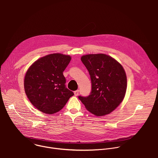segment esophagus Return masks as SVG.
<instances>
[{
  "label": "esophagus",
  "instance_id": "esophagus-1",
  "mask_svg": "<svg viewBox=\"0 0 158 158\" xmlns=\"http://www.w3.org/2000/svg\"><path fill=\"white\" fill-rule=\"evenodd\" d=\"M79 90H77V91H74V95H75L76 96H77L79 94Z\"/></svg>",
  "mask_w": 158,
  "mask_h": 158
}]
</instances>
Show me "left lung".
Returning a JSON list of instances; mask_svg holds the SVG:
<instances>
[{
	"instance_id": "left-lung-1",
	"label": "left lung",
	"mask_w": 158,
	"mask_h": 158,
	"mask_svg": "<svg viewBox=\"0 0 158 158\" xmlns=\"http://www.w3.org/2000/svg\"><path fill=\"white\" fill-rule=\"evenodd\" d=\"M81 61L89 71L91 92L78 98L87 110L97 116L110 113L123 101L127 88V77L123 66L104 54H88Z\"/></svg>"
}]
</instances>
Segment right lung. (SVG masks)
<instances>
[{
	"label": "right lung",
	"mask_w": 158,
	"mask_h": 158,
	"mask_svg": "<svg viewBox=\"0 0 158 158\" xmlns=\"http://www.w3.org/2000/svg\"><path fill=\"white\" fill-rule=\"evenodd\" d=\"M71 57L59 53L42 57L28 69L24 89L32 104L44 113L52 114L61 110L74 95L65 86L63 72Z\"/></svg>",
	"instance_id": "1"
}]
</instances>
